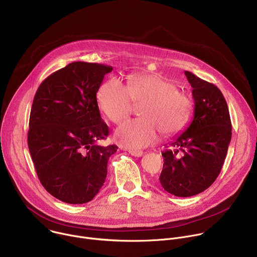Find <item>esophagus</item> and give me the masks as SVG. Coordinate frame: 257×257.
<instances>
[{"mask_svg":"<svg viewBox=\"0 0 257 257\" xmlns=\"http://www.w3.org/2000/svg\"><path fill=\"white\" fill-rule=\"evenodd\" d=\"M128 153L134 157H142L144 155V152L142 151H136V150H130Z\"/></svg>","mask_w":257,"mask_h":257,"instance_id":"1","label":"esophagus"}]
</instances>
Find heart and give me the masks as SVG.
Returning a JSON list of instances; mask_svg holds the SVG:
<instances>
[{
    "instance_id": "1",
    "label": "heart",
    "mask_w": 257,
    "mask_h": 257,
    "mask_svg": "<svg viewBox=\"0 0 257 257\" xmlns=\"http://www.w3.org/2000/svg\"><path fill=\"white\" fill-rule=\"evenodd\" d=\"M100 110L114 123L125 120L139 108L141 118L130 120L115 132V140L130 149H143L155 143L159 133L169 137L180 133L187 124L192 110L188 95L158 74H138L128 77L126 86L111 78L102 84L96 94Z\"/></svg>"
}]
</instances>
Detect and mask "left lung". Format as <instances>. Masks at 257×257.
Returning <instances> with one entry per match:
<instances>
[{
  "label": "left lung",
  "instance_id": "1",
  "mask_svg": "<svg viewBox=\"0 0 257 257\" xmlns=\"http://www.w3.org/2000/svg\"><path fill=\"white\" fill-rule=\"evenodd\" d=\"M192 87L193 119L170 148L162 152L159 181L175 196L187 197L209 188L219 176L232 137L227 102L220 89L184 72Z\"/></svg>",
  "mask_w": 257,
  "mask_h": 257
}]
</instances>
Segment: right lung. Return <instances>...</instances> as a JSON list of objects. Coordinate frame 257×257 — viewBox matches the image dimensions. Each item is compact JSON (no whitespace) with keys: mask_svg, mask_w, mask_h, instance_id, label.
Masks as SVG:
<instances>
[{"mask_svg":"<svg viewBox=\"0 0 257 257\" xmlns=\"http://www.w3.org/2000/svg\"><path fill=\"white\" fill-rule=\"evenodd\" d=\"M112 67L71 63L38 87L29 118L28 148L42 186L73 204L94 198L105 182L117 146L96 144L109 134L96 93Z\"/></svg>","mask_w":257,"mask_h":257,"instance_id":"right-lung-1","label":"right lung"}]
</instances>
